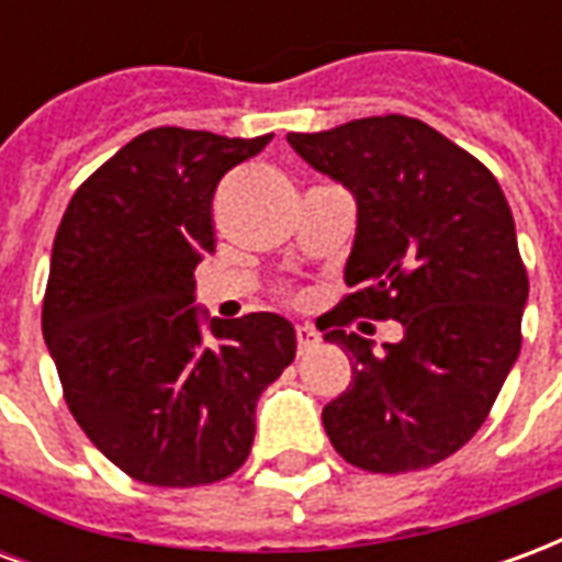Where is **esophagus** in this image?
Returning a JSON list of instances; mask_svg holds the SVG:
<instances>
[{"label": "esophagus", "instance_id": "obj_1", "mask_svg": "<svg viewBox=\"0 0 562 562\" xmlns=\"http://www.w3.org/2000/svg\"><path fill=\"white\" fill-rule=\"evenodd\" d=\"M318 330L313 328V325H297V355H306L313 352L318 346Z\"/></svg>", "mask_w": 562, "mask_h": 562}]
</instances>
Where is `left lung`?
Segmentation results:
<instances>
[{
  "mask_svg": "<svg viewBox=\"0 0 562 562\" xmlns=\"http://www.w3.org/2000/svg\"><path fill=\"white\" fill-rule=\"evenodd\" d=\"M294 153L358 201L352 292L330 310L352 382L322 409L342 460L367 472L427 470L482 427L520 352L527 268L515 220L482 161L403 114L289 135ZM397 317L404 340L373 353L341 330Z\"/></svg>",
  "mask_w": 562,
  "mask_h": 562,
  "instance_id": "1",
  "label": "left lung"
}]
</instances>
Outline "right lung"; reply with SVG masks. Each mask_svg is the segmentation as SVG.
Returning <instances> with one entry per match:
<instances>
[{
  "label": "right lung",
  "mask_w": 562,
  "mask_h": 562,
  "mask_svg": "<svg viewBox=\"0 0 562 562\" xmlns=\"http://www.w3.org/2000/svg\"><path fill=\"white\" fill-rule=\"evenodd\" d=\"M273 135L159 126L68 201L42 306L68 413L114 467L156 487L228 479L249 458L261 391L294 361L277 313L201 328L195 268L216 249L213 192Z\"/></svg>",
  "instance_id": "obj_1"
}]
</instances>
